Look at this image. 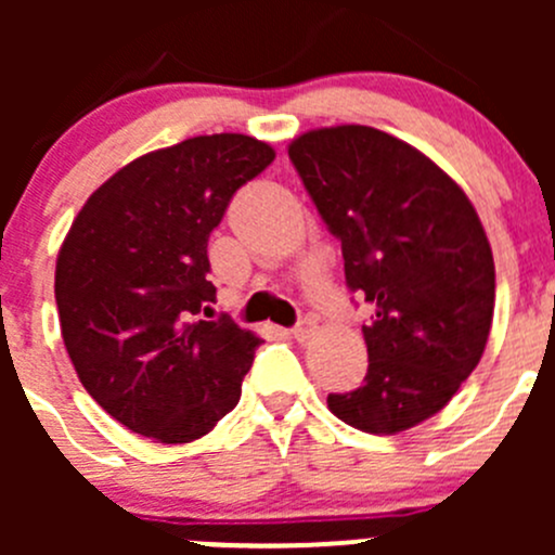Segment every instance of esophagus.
<instances>
[{"instance_id":"34e87169","label":"esophagus","mask_w":555,"mask_h":555,"mask_svg":"<svg viewBox=\"0 0 555 555\" xmlns=\"http://www.w3.org/2000/svg\"><path fill=\"white\" fill-rule=\"evenodd\" d=\"M311 335H313V322L309 317L300 319V322L293 327V338L300 340V344H304V340H309Z\"/></svg>"}]
</instances>
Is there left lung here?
<instances>
[{
	"label": "left lung",
	"mask_w": 555,
	"mask_h": 555,
	"mask_svg": "<svg viewBox=\"0 0 555 555\" xmlns=\"http://www.w3.org/2000/svg\"><path fill=\"white\" fill-rule=\"evenodd\" d=\"M319 217L340 242L362 324L365 382L327 405L395 435L435 416L475 371L494 317V257L464 190L411 144L371 126L317 128L289 144Z\"/></svg>",
	"instance_id": "8db88e82"
}]
</instances>
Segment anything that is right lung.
<instances>
[{
	"label": "right lung",
	"mask_w": 555,
	"mask_h": 555,
	"mask_svg": "<svg viewBox=\"0 0 555 555\" xmlns=\"http://www.w3.org/2000/svg\"><path fill=\"white\" fill-rule=\"evenodd\" d=\"M244 133L193 137L122 166L86 201L55 260L61 335L88 395L131 433L190 443L236 408L260 338L215 304L209 236L273 164Z\"/></svg>",
	"instance_id": "1"
}]
</instances>
